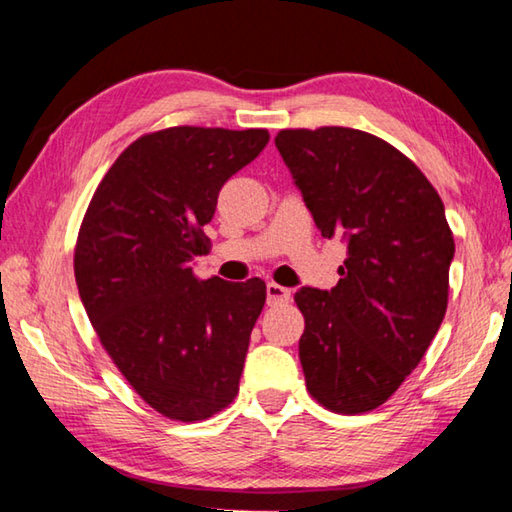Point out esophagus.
Segmentation results:
<instances>
[{
    "mask_svg": "<svg viewBox=\"0 0 512 512\" xmlns=\"http://www.w3.org/2000/svg\"><path fill=\"white\" fill-rule=\"evenodd\" d=\"M266 300H268V305H280V302H289L291 291L280 287V284H275V282H268L266 284Z\"/></svg>",
    "mask_w": 512,
    "mask_h": 512,
    "instance_id": "1",
    "label": "esophagus"
}]
</instances>
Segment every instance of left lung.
I'll return each instance as SVG.
<instances>
[{"label":"left lung","instance_id":"1","mask_svg":"<svg viewBox=\"0 0 512 512\" xmlns=\"http://www.w3.org/2000/svg\"><path fill=\"white\" fill-rule=\"evenodd\" d=\"M275 146L320 235L348 246L332 291H296L307 388L329 411H372L445 318L454 259L445 205L406 155L357 128L280 131Z\"/></svg>","mask_w":512,"mask_h":512}]
</instances>
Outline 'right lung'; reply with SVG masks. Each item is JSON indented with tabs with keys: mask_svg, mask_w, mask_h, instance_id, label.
<instances>
[{
	"mask_svg": "<svg viewBox=\"0 0 512 512\" xmlns=\"http://www.w3.org/2000/svg\"><path fill=\"white\" fill-rule=\"evenodd\" d=\"M268 131L173 126L142 135L94 192L74 253L99 341L142 400L180 422L207 420L239 393L266 284L198 280L203 225L228 178Z\"/></svg>",
	"mask_w": 512,
	"mask_h": 512,
	"instance_id": "right-lung-1",
	"label": "right lung"
}]
</instances>
